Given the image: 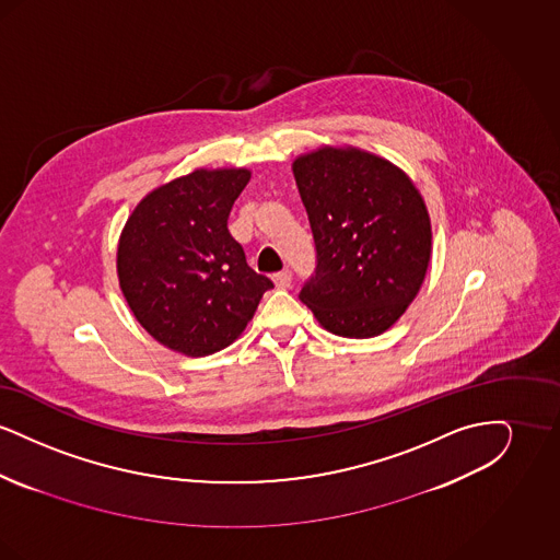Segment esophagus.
<instances>
[{
    "label": "esophagus",
    "instance_id": "1",
    "mask_svg": "<svg viewBox=\"0 0 560 560\" xmlns=\"http://www.w3.org/2000/svg\"><path fill=\"white\" fill-rule=\"evenodd\" d=\"M272 281H275V285H277L279 290H288V288H292V275H290L288 270L272 275Z\"/></svg>",
    "mask_w": 560,
    "mask_h": 560
}]
</instances>
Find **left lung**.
<instances>
[{
	"instance_id": "1",
	"label": "left lung",
	"mask_w": 560,
	"mask_h": 560,
	"mask_svg": "<svg viewBox=\"0 0 560 560\" xmlns=\"http://www.w3.org/2000/svg\"><path fill=\"white\" fill-rule=\"evenodd\" d=\"M292 170L317 249L300 300L336 336L384 334L413 302L430 265L420 190L395 163L354 147H320Z\"/></svg>"
}]
</instances>
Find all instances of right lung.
<instances>
[{"label":"right lung","instance_id":"right-lung-1","mask_svg":"<svg viewBox=\"0 0 560 560\" xmlns=\"http://www.w3.org/2000/svg\"><path fill=\"white\" fill-rule=\"evenodd\" d=\"M249 178L245 167L195 170L151 190L121 231L119 288L138 323L170 350L206 357L233 345L272 288L229 233Z\"/></svg>","mask_w":560,"mask_h":560}]
</instances>
